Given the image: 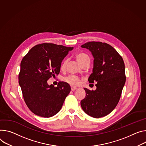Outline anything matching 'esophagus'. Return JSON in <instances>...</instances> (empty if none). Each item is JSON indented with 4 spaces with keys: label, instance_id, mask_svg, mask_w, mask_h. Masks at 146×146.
Instances as JSON below:
<instances>
[{
    "label": "esophagus",
    "instance_id": "1",
    "mask_svg": "<svg viewBox=\"0 0 146 146\" xmlns=\"http://www.w3.org/2000/svg\"><path fill=\"white\" fill-rule=\"evenodd\" d=\"M76 89H77V88H76V87H71L72 91H75Z\"/></svg>",
    "mask_w": 146,
    "mask_h": 146
}]
</instances>
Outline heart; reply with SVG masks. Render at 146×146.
I'll use <instances>...</instances> for the list:
<instances>
[{"label":"heart","mask_w":146,"mask_h":146,"mask_svg":"<svg viewBox=\"0 0 146 146\" xmlns=\"http://www.w3.org/2000/svg\"><path fill=\"white\" fill-rule=\"evenodd\" d=\"M76 58L77 60L79 63H80V65L86 60H90V57L87 54H83V53H82V54H77ZM66 63H67V60H66L63 62L60 66L61 69H64L65 68ZM65 81L72 86H78L80 83V78L76 76H73V75L69 76L66 78H65Z\"/></svg>","instance_id":"obj_1"}]
</instances>
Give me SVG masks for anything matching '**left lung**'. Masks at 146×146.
Here are the masks:
<instances>
[{
    "mask_svg": "<svg viewBox=\"0 0 146 146\" xmlns=\"http://www.w3.org/2000/svg\"><path fill=\"white\" fill-rule=\"evenodd\" d=\"M88 49L94 58L90 83L97 82L96 90L84 88L86 97L80 102L83 110L89 116L99 118L111 113L120 99L126 82L122 58L110 45L88 42L81 46Z\"/></svg>",
    "mask_w": 146,
    "mask_h": 146,
    "instance_id": "obj_1",
    "label": "left lung"
}]
</instances>
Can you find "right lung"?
I'll return each mask as SVG.
<instances>
[{"mask_svg":"<svg viewBox=\"0 0 146 146\" xmlns=\"http://www.w3.org/2000/svg\"><path fill=\"white\" fill-rule=\"evenodd\" d=\"M73 48L44 43L33 47L23 58L19 83L25 104L34 114L49 117L62 108L70 86L60 82L55 87L47 80L58 75L62 60Z\"/></svg>","mask_w":146,"mask_h":146,"instance_id":"add662e5","label":"right lung"}]
</instances>
